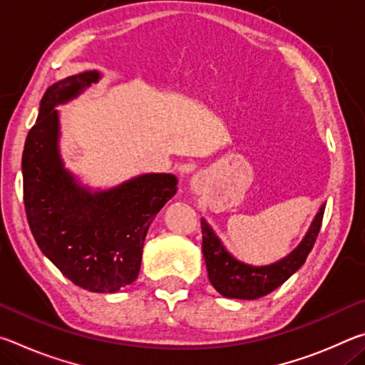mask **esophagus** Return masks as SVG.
Instances as JSON below:
<instances>
[{
  "label": "esophagus",
  "mask_w": 365,
  "mask_h": 365,
  "mask_svg": "<svg viewBox=\"0 0 365 365\" xmlns=\"http://www.w3.org/2000/svg\"><path fill=\"white\" fill-rule=\"evenodd\" d=\"M193 188H197V183L196 182H193Z\"/></svg>",
  "instance_id": "34e87169"
}]
</instances>
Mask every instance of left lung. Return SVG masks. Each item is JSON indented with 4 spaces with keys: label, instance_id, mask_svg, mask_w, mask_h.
Wrapping results in <instances>:
<instances>
[{
    "label": "left lung",
    "instance_id": "obj_1",
    "mask_svg": "<svg viewBox=\"0 0 365 365\" xmlns=\"http://www.w3.org/2000/svg\"><path fill=\"white\" fill-rule=\"evenodd\" d=\"M324 211L325 205L320 206L304 238L288 256L270 265H261V267L235 259L222 245L211 225L205 219H201L202 255H205L211 285L222 296L235 299H257L272 293L306 262V257L311 252L320 232Z\"/></svg>",
    "mask_w": 365,
    "mask_h": 365
}]
</instances>
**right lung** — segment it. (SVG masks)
<instances>
[{
    "instance_id": "right-lung-1",
    "label": "right lung",
    "mask_w": 365,
    "mask_h": 365,
    "mask_svg": "<svg viewBox=\"0 0 365 365\" xmlns=\"http://www.w3.org/2000/svg\"><path fill=\"white\" fill-rule=\"evenodd\" d=\"M101 73L86 71L49 86L22 154L24 205L36 245L77 287L115 293L137 280L146 232L177 193V177L143 174L90 191L64 168L59 104L73 100Z\"/></svg>"
}]
</instances>
